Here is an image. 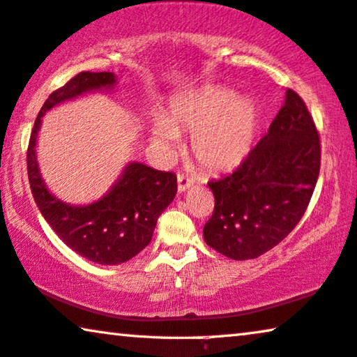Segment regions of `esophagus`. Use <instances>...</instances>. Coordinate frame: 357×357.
Masks as SVG:
<instances>
[{"instance_id":"obj_1","label":"esophagus","mask_w":357,"mask_h":357,"mask_svg":"<svg viewBox=\"0 0 357 357\" xmlns=\"http://www.w3.org/2000/svg\"><path fill=\"white\" fill-rule=\"evenodd\" d=\"M190 187H193V180L187 175L183 174H178L177 175V188H178V193H185Z\"/></svg>"}]
</instances>
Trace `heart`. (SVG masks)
<instances>
[{"mask_svg":"<svg viewBox=\"0 0 357 357\" xmlns=\"http://www.w3.org/2000/svg\"><path fill=\"white\" fill-rule=\"evenodd\" d=\"M259 128V107L250 98L213 86L170 101L167 116H156L151 135L164 153L178 146V133H190L191 149L209 172L238 167L251 153Z\"/></svg>","mask_w":357,"mask_h":357,"instance_id":"heart-1","label":"heart"}]
</instances>
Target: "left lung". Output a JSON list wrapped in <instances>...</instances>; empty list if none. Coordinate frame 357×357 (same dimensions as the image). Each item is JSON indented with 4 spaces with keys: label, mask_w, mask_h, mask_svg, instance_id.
I'll return each mask as SVG.
<instances>
[{
    "label": "left lung",
    "mask_w": 357,
    "mask_h": 357,
    "mask_svg": "<svg viewBox=\"0 0 357 357\" xmlns=\"http://www.w3.org/2000/svg\"><path fill=\"white\" fill-rule=\"evenodd\" d=\"M320 170L319 133L306 105L288 89L268 132L238 169L209 182L215 206L204 241L230 259H256L301 220Z\"/></svg>",
    "instance_id": "1"
}]
</instances>
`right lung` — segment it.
<instances>
[{
    "instance_id": "1",
    "label": "right lung",
    "mask_w": 357,
    "mask_h": 357,
    "mask_svg": "<svg viewBox=\"0 0 357 357\" xmlns=\"http://www.w3.org/2000/svg\"><path fill=\"white\" fill-rule=\"evenodd\" d=\"M116 84L112 72H80L51 93L35 119L27 149L29 182L41 215L70 250L101 266L122 264L148 246L159 215L177 193V177L133 161L100 199L69 204L56 198L41 177L37 138L41 117L54 106L85 93L112 90Z\"/></svg>"
}]
</instances>
